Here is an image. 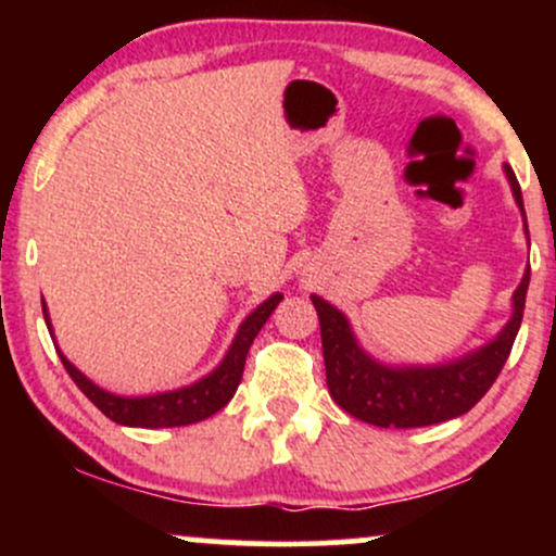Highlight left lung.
Returning a JSON list of instances; mask_svg holds the SVG:
<instances>
[{"instance_id":"8db88e82","label":"left lung","mask_w":556,"mask_h":556,"mask_svg":"<svg viewBox=\"0 0 556 556\" xmlns=\"http://www.w3.org/2000/svg\"><path fill=\"white\" fill-rule=\"evenodd\" d=\"M507 177L513 182L515 201L526 216L518 177L509 167ZM528 282L531 266L515 290V314L494 342L468 358L437 368H387L371 361L355 342L348 318L327 300L314 295L331 400L350 416L381 429H418L463 416L489 392L509 358L526 311Z\"/></svg>"}]
</instances>
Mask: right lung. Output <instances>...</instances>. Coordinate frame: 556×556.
I'll use <instances>...</instances> for the list:
<instances>
[{
  "instance_id": "obj_1",
  "label": "right lung",
  "mask_w": 556,
  "mask_h": 556,
  "mask_svg": "<svg viewBox=\"0 0 556 556\" xmlns=\"http://www.w3.org/2000/svg\"><path fill=\"white\" fill-rule=\"evenodd\" d=\"M282 295H271L266 303H261L251 316L242 321V327L235 337L232 348H229L227 358L222 361V366L216 368L214 374H208L206 379L195 381V384L177 389V392H164V394H151V397H117V394L104 392L88 381L78 368L70 363L65 355L60 353L62 366L70 374V379L78 384V389L86 394L88 400L104 413L106 418H112L114 424L123 426H140V429H172V426H188V424H198V420L214 416L216 410L227 405L232 400L235 389H238L240 379H242V368H245V355L251 350L253 340L261 331V327L266 324V318L271 316V311L277 308ZM43 305V318L49 324V314H47V303Z\"/></svg>"
}]
</instances>
